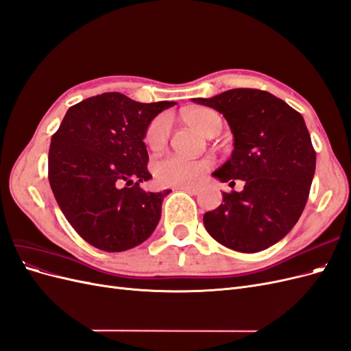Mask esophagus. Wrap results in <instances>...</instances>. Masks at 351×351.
I'll return each mask as SVG.
<instances>
[{
    "mask_svg": "<svg viewBox=\"0 0 351 351\" xmlns=\"http://www.w3.org/2000/svg\"><path fill=\"white\" fill-rule=\"evenodd\" d=\"M180 192H186L189 195H196L197 193V189L196 187H190V186H183V187H178Z\"/></svg>",
    "mask_w": 351,
    "mask_h": 351,
    "instance_id": "34e87169",
    "label": "esophagus"
}]
</instances>
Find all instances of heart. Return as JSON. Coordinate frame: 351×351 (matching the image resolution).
Listing matches in <instances>:
<instances>
[{"label": "heart", "mask_w": 351, "mask_h": 351, "mask_svg": "<svg viewBox=\"0 0 351 351\" xmlns=\"http://www.w3.org/2000/svg\"><path fill=\"white\" fill-rule=\"evenodd\" d=\"M182 119L186 124L193 127L200 134L206 137L215 136L222 125L221 115L205 107H192L182 112ZM171 120L169 115L161 114L147 124L145 132V143L152 151H158L167 143L169 136ZM212 167L209 159H184L182 156L168 155L156 159L152 165V174L155 182L162 187H183L195 184L197 180L205 176Z\"/></svg>", "instance_id": "b5f03b06"}]
</instances>
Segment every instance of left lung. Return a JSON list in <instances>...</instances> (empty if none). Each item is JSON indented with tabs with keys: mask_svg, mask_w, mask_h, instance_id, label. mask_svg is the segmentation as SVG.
Returning <instances> with one entry per match:
<instances>
[{
	"mask_svg": "<svg viewBox=\"0 0 351 351\" xmlns=\"http://www.w3.org/2000/svg\"><path fill=\"white\" fill-rule=\"evenodd\" d=\"M196 104L219 111L234 134V151L214 173L241 192L222 193L204 215L206 231L222 246L254 253L280 241L299 221L309 197L316 152L300 112L272 93L230 89Z\"/></svg>",
	"mask_w": 351,
	"mask_h": 351,
	"instance_id": "8db88e82",
	"label": "left lung"
}]
</instances>
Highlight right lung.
<instances>
[{"label":"right lung","instance_id":"add662e5","mask_svg":"<svg viewBox=\"0 0 351 351\" xmlns=\"http://www.w3.org/2000/svg\"><path fill=\"white\" fill-rule=\"evenodd\" d=\"M174 104H142L107 92L70 107L52 134V193L70 226L93 247L123 252L156 228L171 190L151 193L141 187L152 178L143 137L147 124Z\"/></svg>","mask_w":351,"mask_h":351}]
</instances>
